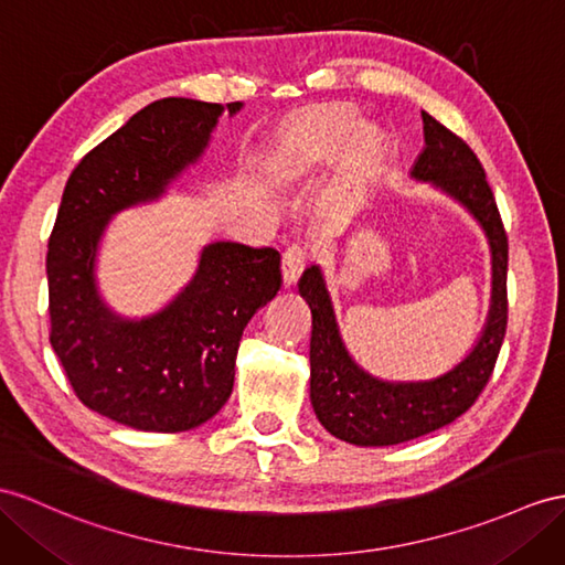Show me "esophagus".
I'll use <instances>...</instances> for the list:
<instances>
[{"mask_svg":"<svg viewBox=\"0 0 565 565\" xmlns=\"http://www.w3.org/2000/svg\"><path fill=\"white\" fill-rule=\"evenodd\" d=\"M305 264H307V252L301 249V246L292 244L290 249L282 254V282L295 285L301 270H305Z\"/></svg>","mask_w":565,"mask_h":565,"instance_id":"esophagus-1","label":"esophagus"}]
</instances>
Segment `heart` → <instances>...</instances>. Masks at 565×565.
I'll return each mask as SVG.
<instances>
[{
    "instance_id": "heart-1",
    "label": "heart",
    "mask_w": 565,
    "mask_h": 565,
    "mask_svg": "<svg viewBox=\"0 0 565 565\" xmlns=\"http://www.w3.org/2000/svg\"><path fill=\"white\" fill-rule=\"evenodd\" d=\"M342 150V172L364 174L381 153L379 136L362 129V119L352 107L326 105L297 117L275 146V162L282 172L311 174L333 162Z\"/></svg>"
}]
</instances>
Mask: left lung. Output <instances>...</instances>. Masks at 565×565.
<instances>
[{
  "instance_id": "8db88e82",
  "label": "left lung",
  "mask_w": 565,
  "mask_h": 565,
  "mask_svg": "<svg viewBox=\"0 0 565 565\" xmlns=\"http://www.w3.org/2000/svg\"><path fill=\"white\" fill-rule=\"evenodd\" d=\"M424 148L409 177L460 203L484 232L491 252V305L472 350L446 374L424 381H386L354 362L340 335L321 266L297 282L311 309V407L340 441L395 446L431 434L470 409L497 366L508 323V237L484 168L456 134L422 113Z\"/></svg>"
}]
</instances>
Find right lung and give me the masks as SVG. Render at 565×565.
I'll list each match as a JSON object with an SVG mask.
<instances>
[{"mask_svg":"<svg viewBox=\"0 0 565 565\" xmlns=\"http://www.w3.org/2000/svg\"><path fill=\"white\" fill-rule=\"evenodd\" d=\"M227 107L162 98L76 164L47 244L50 342L78 401L139 431L177 434L215 417L235 386L239 340L278 295L280 254L211 242L196 273L160 311L127 319L100 295L105 230L117 213L162 199L203 158Z\"/></svg>","mask_w":565,"mask_h":565,"instance_id":"obj_1","label":"right lung"}]
</instances>
